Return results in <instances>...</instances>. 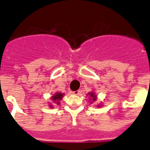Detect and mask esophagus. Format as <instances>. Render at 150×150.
I'll use <instances>...</instances> for the list:
<instances>
[{
    "instance_id": "esophagus-1",
    "label": "esophagus",
    "mask_w": 150,
    "mask_h": 150,
    "mask_svg": "<svg viewBox=\"0 0 150 150\" xmlns=\"http://www.w3.org/2000/svg\"><path fill=\"white\" fill-rule=\"evenodd\" d=\"M81 93V91L80 90H78V91H72V94H75V95H79Z\"/></svg>"
}]
</instances>
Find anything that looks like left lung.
Instances as JSON below:
<instances>
[{
  "instance_id": "obj_1",
  "label": "left lung",
  "mask_w": 150,
  "mask_h": 150,
  "mask_svg": "<svg viewBox=\"0 0 150 150\" xmlns=\"http://www.w3.org/2000/svg\"><path fill=\"white\" fill-rule=\"evenodd\" d=\"M87 95L89 97V103L90 104H91V103H93L94 102H95L96 100H97V96L96 95L95 93L94 92V91H91V92H88V94H87ZM102 106H103V104L102 103H100L99 105H97V108H101Z\"/></svg>"
}]
</instances>
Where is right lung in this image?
I'll return each mask as SVG.
<instances>
[{"instance_id": "right-lung-1", "label": "right lung", "mask_w": 150, "mask_h": 150, "mask_svg": "<svg viewBox=\"0 0 150 150\" xmlns=\"http://www.w3.org/2000/svg\"><path fill=\"white\" fill-rule=\"evenodd\" d=\"M64 95V94H63V93H62V92H59V91L56 92L54 94H53V96H51V97H50L52 102L53 103V104L60 105V100H62V99H63ZM53 104L49 103V107L51 108H53V105H53Z\"/></svg>"}]
</instances>
